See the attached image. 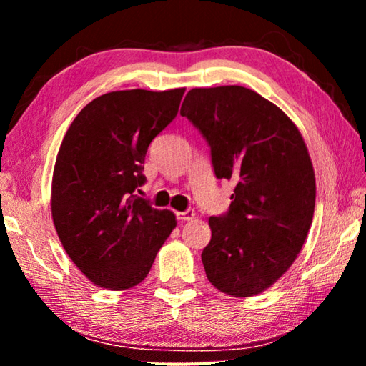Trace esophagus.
Wrapping results in <instances>:
<instances>
[{"label":"esophagus","instance_id":"1","mask_svg":"<svg viewBox=\"0 0 366 366\" xmlns=\"http://www.w3.org/2000/svg\"><path fill=\"white\" fill-rule=\"evenodd\" d=\"M176 216H177L179 221H192L195 218V212H194V209H185V212L176 213Z\"/></svg>","mask_w":366,"mask_h":366}]
</instances>
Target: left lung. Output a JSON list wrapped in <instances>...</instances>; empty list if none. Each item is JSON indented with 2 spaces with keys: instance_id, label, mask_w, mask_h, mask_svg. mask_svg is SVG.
<instances>
[{
  "instance_id": "1",
  "label": "left lung",
  "mask_w": 366,
  "mask_h": 366,
  "mask_svg": "<svg viewBox=\"0 0 366 366\" xmlns=\"http://www.w3.org/2000/svg\"><path fill=\"white\" fill-rule=\"evenodd\" d=\"M181 114L207 139L216 177L235 184L229 212L208 219V281L227 295H257L292 266L312 226L305 142L281 108L240 85L192 89Z\"/></svg>"
}]
</instances>
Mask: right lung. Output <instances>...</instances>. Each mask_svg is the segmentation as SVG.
Here are the masks:
<instances>
[{
	"label": "right lung",
	"instance_id": "1",
	"mask_svg": "<svg viewBox=\"0 0 366 366\" xmlns=\"http://www.w3.org/2000/svg\"><path fill=\"white\" fill-rule=\"evenodd\" d=\"M184 92H109L67 129L53 171L51 216L66 253L97 286L140 284L177 224L174 213L135 190L145 182L148 145L174 119Z\"/></svg>",
	"mask_w": 366,
	"mask_h": 366
}]
</instances>
